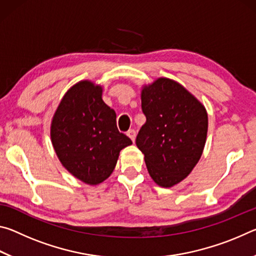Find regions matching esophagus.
Segmentation results:
<instances>
[{"label": "esophagus", "mask_w": 256, "mask_h": 256, "mask_svg": "<svg viewBox=\"0 0 256 256\" xmlns=\"http://www.w3.org/2000/svg\"><path fill=\"white\" fill-rule=\"evenodd\" d=\"M128 136L131 138L132 142H134V140H136V132L134 131V130H130V131L128 132Z\"/></svg>", "instance_id": "1"}]
</instances>
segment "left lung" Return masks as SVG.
<instances>
[{"mask_svg": "<svg viewBox=\"0 0 256 256\" xmlns=\"http://www.w3.org/2000/svg\"><path fill=\"white\" fill-rule=\"evenodd\" d=\"M146 123L136 146L144 154L151 178L162 188H172L188 177L200 160L208 134V112L185 86L158 78L141 90Z\"/></svg>", "mask_w": 256, "mask_h": 256, "instance_id": "obj_1", "label": "left lung"}]
</instances>
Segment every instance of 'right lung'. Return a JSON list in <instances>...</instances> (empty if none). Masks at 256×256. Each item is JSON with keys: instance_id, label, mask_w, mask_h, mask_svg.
I'll return each mask as SVG.
<instances>
[{"instance_id": "right-lung-1", "label": "right lung", "mask_w": 256, "mask_h": 256, "mask_svg": "<svg viewBox=\"0 0 256 256\" xmlns=\"http://www.w3.org/2000/svg\"><path fill=\"white\" fill-rule=\"evenodd\" d=\"M92 80L73 84L60 99L50 123V140L66 170L84 183L98 185L112 175L120 150L132 141L116 126V112Z\"/></svg>"}]
</instances>
